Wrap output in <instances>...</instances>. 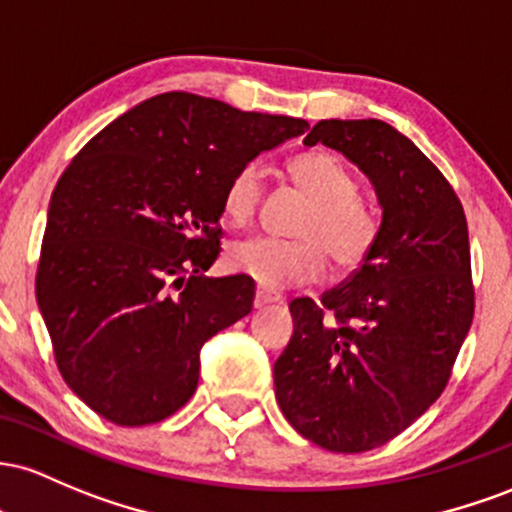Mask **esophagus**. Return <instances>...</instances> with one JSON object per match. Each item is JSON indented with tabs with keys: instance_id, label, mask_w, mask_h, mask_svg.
<instances>
[{
	"instance_id": "esophagus-1",
	"label": "esophagus",
	"mask_w": 512,
	"mask_h": 512,
	"mask_svg": "<svg viewBox=\"0 0 512 512\" xmlns=\"http://www.w3.org/2000/svg\"><path fill=\"white\" fill-rule=\"evenodd\" d=\"M280 300H283V297H280L278 292L268 290V287H256V307H263V304H273Z\"/></svg>"
}]
</instances>
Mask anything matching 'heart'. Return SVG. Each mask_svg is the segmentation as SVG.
Returning <instances> with one entry per match:
<instances>
[{
  "instance_id": "heart-1",
  "label": "heart",
  "mask_w": 512,
  "mask_h": 512,
  "mask_svg": "<svg viewBox=\"0 0 512 512\" xmlns=\"http://www.w3.org/2000/svg\"><path fill=\"white\" fill-rule=\"evenodd\" d=\"M285 174L309 200L292 225L295 239L254 237L227 249L232 271L246 273L268 287L314 280L324 268L353 273L370 258L380 237V222L358 198L353 171L329 152H304L287 159ZM261 203V176L256 166H241L225 188L222 208L232 225H246Z\"/></svg>"
}]
</instances>
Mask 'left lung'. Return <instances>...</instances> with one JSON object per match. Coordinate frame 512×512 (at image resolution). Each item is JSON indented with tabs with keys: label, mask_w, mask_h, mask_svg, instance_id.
<instances>
[{
	"label": "left lung",
	"mask_w": 512,
	"mask_h": 512,
	"mask_svg": "<svg viewBox=\"0 0 512 512\" xmlns=\"http://www.w3.org/2000/svg\"><path fill=\"white\" fill-rule=\"evenodd\" d=\"M346 154L375 186L380 237L319 302H290L295 333L273 365L297 433L367 452L423 416L447 387L474 319L467 217L445 176L382 120H321L304 145Z\"/></svg>",
	"instance_id": "left-lung-1"
}]
</instances>
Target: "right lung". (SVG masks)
Segmentation results:
<instances>
[{
    "label": "right lung",
    "mask_w": 512,
    "mask_h": 512,
    "mask_svg": "<svg viewBox=\"0 0 512 512\" xmlns=\"http://www.w3.org/2000/svg\"><path fill=\"white\" fill-rule=\"evenodd\" d=\"M307 120L166 91L79 149L50 198L36 297L57 370L116 426L188 404L200 348L251 312L249 275L208 278L229 179Z\"/></svg>",
    "instance_id": "obj_1"
}]
</instances>
